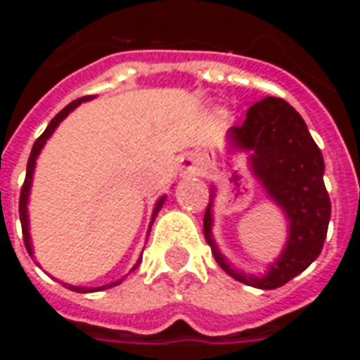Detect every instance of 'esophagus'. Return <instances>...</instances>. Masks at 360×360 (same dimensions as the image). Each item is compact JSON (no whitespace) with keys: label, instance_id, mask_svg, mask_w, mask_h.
<instances>
[{"label":"esophagus","instance_id":"1","mask_svg":"<svg viewBox=\"0 0 360 360\" xmlns=\"http://www.w3.org/2000/svg\"><path fill=\"white\" fill-rule=\"evenodd\" d=\"M181 175H195L196 173V160L193 156L181 158Z\"/></svg>","mask_w":360,"mask_h":360}]
</instances>
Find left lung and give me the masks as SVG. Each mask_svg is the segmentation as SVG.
I'll return each mask as SVG.
<instances>
[{
	"instance_id": "left-lung-1",
	"label": "left lung",
	"mask_w": 360,
	"mask_h": 360,
	"mask_svg": "<svg viewBox=\"0 0 360 360\" xmlns=\"http://www.w3.org/2000/svg\"><path fill=\"white\" fill-rule=\"evenodd\" d=\"M227 142L235 152H247L255 177L271 202L287 219L283 250L264 274L255 276L235 268L214 241L212 206L216 191L204 214V237L219 268L245 285L276 289L309 268L324 247L332 204L324 187V158L312 141L307 123L281 98L266 96L249 111L241 125L227 131Z\"/></svg>"
}]
</instances>
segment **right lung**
I'll use <instances>...</instances> for the list:
<instances>
[{
    "mask_svg": "<svg viewBox=\"0 0 360 360\" xmlns=\"http://www.w3.org/2000/svg\"><path fill=\"white\" fill-rule=\"evenodd\" d=\"M92 98H94V96H84V98H79V100H75V102H71L69 105H65V108L59 111L56 117L51 119L50 125L46 127V131L40 134V139H36L34 146H32V152H30V158H28V164H27V177H25V185H22V188H20V200H19V214H20V226H22V237H25V247H27L28 255H30V257L34 255V250H32V241H30V226H28V196H30V187H32V177H34L36 160H38V156H40L44 144L48 142V139H50L51 134H53V131L58 129L59 123H61V121H63V119H65L67 115H69V113L75 110V108H79L82 102H89V100H92ZM164 202H165V195L158 198L156 206H154V212H152V221H150V227H152V224H154L158 212L162 210ZM139 262H141V260H139ZM139 262L134 264V268L139 266ZM121 281H123V279H117V281H111V283H108V285H102V287H79V285H71V283H65V287L67 289H73V291H77V293H94V291H102V289H110V287H113V285H119Z\"/></svg>",
    "mask_w": 360,
    "mask_h": 360,
    "instance_id": "add662e5",
    "label": "right lung"
}]
</instances>
